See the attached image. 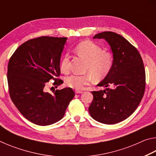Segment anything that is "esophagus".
<instances>
[{"label":"esophagus","instance_id":"34e87169","mask_svg":"<svg viewBox=\"0 0 156 156\" xmlns=\"http://www.w3.org/2000/svg\"><path fill=\"white\" fill-rule=\"evenodd\" d=\"M82 93H83V91H78V90H76V94H82Z\"/></svg>","mask_w":156,"mask_h":156}]
</instances>
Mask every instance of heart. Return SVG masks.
I'll use <instances>...</instances> for the list:
<instances>
[{"instance_id": "b5f03b06", "label": "heart", "mask_w": 156, "mask_h": 156, "mask_svg": "<svg viewBox=\"0 0 156 156\" xmlns=\"http://www.w3.org/2000/svg\"><path fill=\"white\" fill-rule=\"evenodd\" d=\"M74 51L79 57L86 60L85 72L84 75H71L65 78L68 87L81 90L90 83L94 78L96 80H102L109 74L113 66V55L109 51H104L101 46L91 41H84L79 43L74 48ZM60 70L64 73H68L69 58L65 56L60 62Z\"/></svg>"}]
</instances>
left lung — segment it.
I'll use <instances>...</instances> for the list:
<instances>
[{"mask_svg": "<svg viewBox=\"0 0 156 156\" xmlns=\"http://www.w3.org/2000/svg\"><path fill=\"white\" fill-rule=\"evenodd\" d=\"M94 38H103L109 44L113 66L109 74L98 84L107 89L91 91L94 99L89 112L98 122L113 125L130 116L143 97L146 84L143 61L138 49L119 34L104 31Z\"/></svg>", "mask_w": 156, "mask_h": 156, "instance_id": "8db88e82", "label": "left lung"}]
</instances>
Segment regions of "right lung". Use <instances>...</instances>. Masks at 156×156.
<instances>
[{"label": "right lung", "mask_w": 156, "mask_h": 156, "mask_svg": "<svg viewBox=\"0 0 156 156\" xmlns=\"http://www.w3.org/2000/svg\"><path fill=\"white\" fill-rule=\"evenodd\" d=\"M67 38L41 36L30 39L16 49L9 59L7 82L12 102L25 118L47 126L62 119L75 96L72 88L49 94L44 86L50 80L57 87L60 62Z\"/></svg>", "instance_id": "obj_1"}]
</instances>
